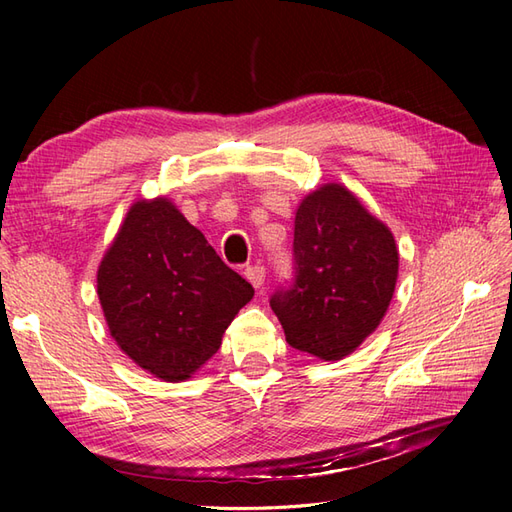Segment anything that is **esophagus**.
<instances>
[{
  "label": "esophagus",
  "mask_w": 512,
  "mask_h": 512,
  "mask_svg": "<svg viewBox=\"0 0 512 512\" xmlns=\"http://www.w3.org/2000/svg\"><path fill=\"white\" fill-rule=\"evenodd\" d=\"M243 275H245V280L250 282L254 288H260L262 284H265V267L252 265V267H247V269L243 271Z\"/></svg>",
  "instance_id": "34e87169"
}]
</instances>
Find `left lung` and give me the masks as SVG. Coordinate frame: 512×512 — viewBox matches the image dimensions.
Here are the masks:
<instances>
[{
	"instance_id": "obj_1",
	"label": "left lung",
	"mask_w": 512,
	"mask_h": 512,
	"mask_svg": "<svg viewBox=\"0 0 512 512\" xmlns=\"http://www.w3.org/2000/svg\"><path fill=\"white\" fill-rule=\"evenodd\" d=\"M294 284L271 297L286 342L320 361L352 354L391 305L399 252L391 228L342 183H324L294 213Z\"/></svg>"
}]
</instances>
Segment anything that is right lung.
<instances>
[{
	"label": "right lung",
	"mask_w": 512,
	"mask_h": 512,
	"mask_svg": "<svg viewBox=\"0 0 512 512\" xmlns=\"http://www.w3.org/2000/svg\"><path fill=\"white\" fill-rule=\"evenodd\" d=\"M252 297V284L224 265L168 196L136 200L98 267L111 337L164 382L192 378Z\"/></svg>",
	"instance_id": "add662e5"
}]
</instances>
